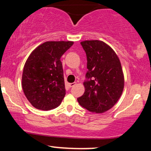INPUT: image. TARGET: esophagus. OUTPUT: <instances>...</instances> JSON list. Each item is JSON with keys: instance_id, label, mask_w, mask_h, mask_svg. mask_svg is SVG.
Instances as JSON below:
<instances>
[{"instance_id": "1", "label": "esophagus", "mask_w": 151, "mask_h": 151, "mask_svg": "<svg viewBox=\"0 0 151 151\" xmlns=\"http://www.w3.org/2000/svg\"><path fill=\"white\" fill-rule=\"evenodd\" d=\"M76 85V82H73V83H70V84H69V86H70V87H73L74 86Z\"/></svg>"}]
</instances>
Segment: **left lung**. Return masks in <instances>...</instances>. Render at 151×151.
<instances>
[{
	"mask_svg": "<svg viewBox=\"0 0 151 151\" xmlns=\"http://www.w3.org/2000/svg\"><path fill=\"white\" fill-rule=\"evenodd\" d=\"M87 59L84 85L85 91L77 99L81 106L93 113L111 109L123 92L124 79L121 62L108 45L99 40L81 42Z\"/></svg>",
	"mask_w": 151,
	"mask_h": 151,
	"instance_id": "obj_1",
	"label": "left lung"
}]
</instances>
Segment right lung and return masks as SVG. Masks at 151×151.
Masks as SVG:
<instances>
[{
    "label": "right lung",
    "instance_id": "add662e5",
    "mask_svg": "<svg viewBox=\"0 0 151 151\" xmlns=\"http://www.w3.org/2000/svg\"><path fill=\"white\" fill-rule=\"evenodd\" d=\"M73 45L70 41L44 42L30 54L24 66L22 86L25 96L37 109L48 111L61 104L66 94L60 58Z\"/></svg>",
    "mask_w": 151,
    "mask_h": 151
}]
</instances>
